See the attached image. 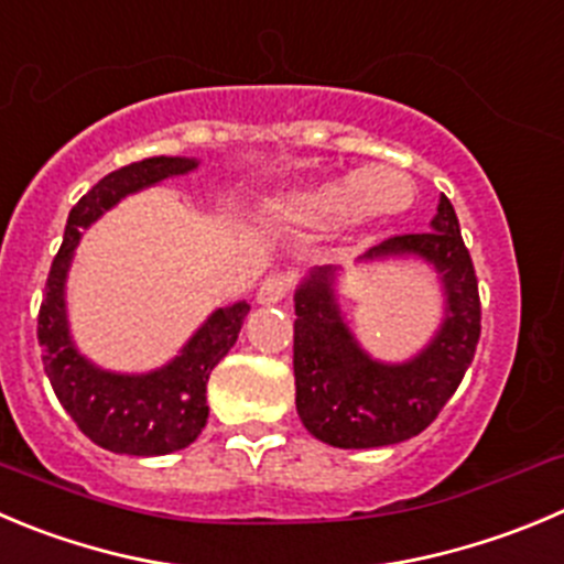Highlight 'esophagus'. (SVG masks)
Listing matches in <instances>:
<instances>
[{"mask_svg":"<svg viewBox=\"0 0 564 564\" xmlns=\"http://www.w3.org/2000/svg\"><path fill=\"white\" fill-rule=\"evenodd\" d=\"M293 291V276L291 273H271L260 282V291H257V302L260 304H276Z\"/></svg>","mask_w":564,"mask_h":564,"instance_id":"34e87169","label":"esophagus"}]
</instances>
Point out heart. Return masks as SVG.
<instances>
[{
  "label": "heart",
  "instance_id": "1",
  "mask_svg": "<svg viewBox=\"0 0 564 564\" xmlns=\"http://www.w3.org/2000/svg\"><path fill=\"white\" fill-rule=\"evenodd\" d=\"M412 198V182L388 165H366L346 180L321 182L307 191L291 193L282 210L304 224L359 221L368 216H388L404 210Z\"/></svg>",
  "mask_w": 564,
  "mask_h": 564
}]
</instances>
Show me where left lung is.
I'll return each mask as SVG.
<instances>
[{
    "label": "left lung",
    "mask_w": 564,
    "mask_h": 564,
    "mask_svg": "<svg viewBox=\"0 0 564 564\" xmlns=\"http://www.w3.org/2000/svg\"><path fill=\"white\" fill-rule=\"evenodd\" d=\"M388 254L432 262L448 296L443 329L404 366L373 362L354 343L332 299V268L310 273L296 293V410L307 432L335 448L393 446L421 434L459 388L481 335L474 260L446 196H440L432 232L393 235L366 257Z\"/></svg>",
    "instance_id": "1"
}]
</instances>
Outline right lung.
Here are the masks:
<instances>
[{"instance_id": "obj_1", "label": "right lung", "mask_w": 564, "mask_h": 564, "mask_svg": "<svg viewBox=\"0 0 564 564\" xmlns=\"http://www.w3.org/2000/svg\"><path fill=\"white\" fill-rule=\"evenodd\" d=\"M196 169L187 158H149L112 171L72 207L61 251L52 260L46 293L37 310V343L52 390L79 432L112 454L160 457L191 446L207 423L210 371L227 357L240 335L249 304L238 302L210 315L180 357L143 377H118L94 368L68 337L63 285L79 232L88 229L118 198L154 185L165 176Z\"/></svg>"}]
</instances>
